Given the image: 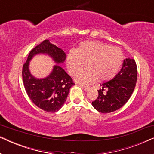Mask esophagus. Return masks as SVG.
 Here are the masks:
<instances>
[{
	"mask_svg": "<svg viewBox=\"0 0 154 154\" xmlns=\"http://www.w3.org/2000/svg\"><path fill=\"white\" fill-rule=\"evenodd\" d=\"M81 87L83 88V89L85 90V91H87V90H89V87H88V86H85V85H81Z\"/></svg>",
	"mask_w": 154,
	"mask_h": 154,
	"instance_id": "esophagus-1",
	"label": "esophagus"
}]
</instances>
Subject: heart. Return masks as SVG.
<instances>
[{
    "label": "heart",
    "instance_id": "heart-1",
    "mask_svg": "<svg viewBox=\"0 0 154 154\" xmlns=\"http://www.w3.org/2000/svg\"><path fill=\"white\" fill-rule=\"evenodd\" d=\"M123 60L122 50L100 41H86L80 44L75 52L67 55L66 65L71 75H75L86 64L87 69L78 74L75 81L83 84L94 81H108L119 72Z\"/></svg>",
    "mask_w": 154,
    "mask_h": 154
}]
</instances>
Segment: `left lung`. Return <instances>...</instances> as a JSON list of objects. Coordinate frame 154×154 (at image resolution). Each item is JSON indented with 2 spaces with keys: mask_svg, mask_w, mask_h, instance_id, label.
Segmentation results:
<instances>
[{
  "mask_svg": "<svg viewBox=\"0 0 154 154\" xmlns=\"http://www.w3.org/2000/svg\"><path fill=\"white\" fill-rule=\"evenodd\" d=\"M137 68L133 59H125L121 71L114 79L101 84L98 97L92 102L96 110L102 113L113 112L128 102L136 85Z\"/></svg>",
  "mask_w": 154,
  "mask_h": 154,
  "instance_id": "8db88e82",
  "label": "left lung"
}]
</instances>
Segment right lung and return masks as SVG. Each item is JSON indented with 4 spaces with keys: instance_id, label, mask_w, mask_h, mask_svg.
Listing matches in <instances>:
<instances>
[{
    "instance_id": "1",
    "label": "right lung",
    "mask_w": 154,
    "mask_h": 154,
    "mask_svg": "<svg viewBox=\"0 0 154 154\" xmlns=\"http://www.w3.org/2000/svg\"><path fill=\"white\" fill-rule=\"evenodd\" d=\"M48 54L57 63H62L66 54L61 48L45 40L31 50L26 62L22 67L24 88L32 102L42 110L54 113L60 110L66 102L69 90L74 85L71 76L59 65L54 66L50 74L43 79H37L29 72V61L35 54Z\"/></svg>"
}]
</instances>
